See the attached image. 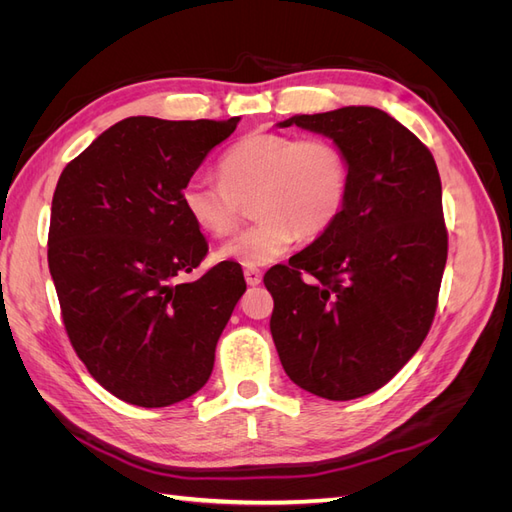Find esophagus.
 <instances>
[{
  "label": "esophagus",
  "mask_w": 512,
  "mask_h": 512,
  "mask_svg": "<svg viewBox=\"0 0 512 512\" xmlns=\"http://www.w3.org/2000/svg\"><path fill=\"white\" fill-rule=\"evenodd\" d=\"M243 275H245V282L250 284V286H258V284L262 282V271H260V269L247 267V269L243 271Z\"/></svg>",
  "instance_id": "1"
}]
</instances>
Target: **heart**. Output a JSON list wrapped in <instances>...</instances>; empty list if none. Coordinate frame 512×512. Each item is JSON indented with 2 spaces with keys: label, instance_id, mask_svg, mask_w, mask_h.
<instances>
[{
  "label": "heart",
  "instance_id": "b5f03b06",
  "mask_svg": "<svg viewBox=\"0 0 512 512\" xmlns=\"http://www.w3.org/2000/svg\"><path fill=\"white\" fill-rule=\"evenodd\" d=\"M220 179L196 173L181 188V207L207 235L237 228L243 203L252 201L256 222L228 239L220 260L262 267L282 258L297 237L314 239L344 213L350 196V160L327 136L282 132L243 136L220 158Z\"/></svg>",
  "mask_w": 512,
  "mask_h": 512
}]
</instances>
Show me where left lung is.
<instances>
[{
  "label": "left lung",
  "mask_w": 512,
  "mask_h": 512,
  "mask_svg": "<svg viewBox=\"0 0 512 512\" xmlns=\"http://www.w3.org/2000/svg\"><path fill=\"white\" fill-rule=\"evenodd\" d=\"M350 160L339 220L288 265L267 271L271 335L288 378L324 399L378 391L421 348L448 254L436 160L374 106L294 115Z\"/></svg>",
  "instance_id": "8db88e82"
}]
</instances>
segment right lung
<instances>
[{
  "label": "right lung",
  "mask_w": 512,
  "mask_h": 512,
  "mask_svg": "<svg viewBox=\"0 0 512 512\" xmlns=\"http://www.w3.org/2000/svg\"><path fill=\"white\" fill-rule=\"evenodd\" d=\"M237 123L128 117L57 181L49 269L61 318L89 374L128 404L164 408L203 389L245 292L232 262L181 284L209 250L181 188Z\"/></svg>",
  "instance_id": "obj_1"
}]
</instances>
